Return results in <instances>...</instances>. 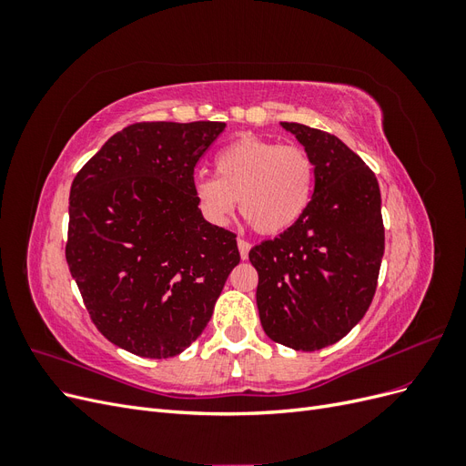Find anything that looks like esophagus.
I'll return each instance as SVG.
<instances>
[{
    "label": "esophagus",
    "instance_id": "1",
    "mask_svg": "<svg viewBox=\"0 0 466 466\" xmlns=\"http://www.w3.org/2000/svg\"><path fill=\"white\" fill-rule=\"evenodd\" d=\"M237 247H238V252H241V258L247 260L248 258V250H250V243H247L245 238H238Z\"/></svg>",
    "mask_w": 466,
    "mask_h": 466
}]
</instances>
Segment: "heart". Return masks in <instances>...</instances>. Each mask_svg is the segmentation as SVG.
I'll use <instances>...</instances> for the list:
<instances>
[{
  "instance_id": "obj_1",
  "label": "heart",
  "mask_w": 466,
  "mask_h": 466,
  "mask_svg": "<svg viewBox=\"0 0 466 466\" xmlns=\"http://www.w3.org/2000/svg\"><path fill=\"white\" fill-rule=\"evenodd\" d=\"M218 177H198L192 190L204 218L225 225L237 208L266 235L289 229L311 202L315 167L299 146L243 136L216 157Z\"/></svg>"
}]
</instances>
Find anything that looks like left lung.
Segmentation results:
<instances>
[{
	"mask_svg": "<svg viewBox=\"0 0 466 466\" xmlns=\"http://www.w3.org/2000/svg\"><path fill=\"white\" fill-rule=\"evenodd\" d=\"M281 128L311 155L315 190L305 214L250 248L257 305L274 342L313 351L336 344L368 311L385 250L377 178L342 139L298 122Z\"/></svg>",
	"mask_w": 466,
	"mask_h": 466,
	"instance_id": "8db88e82",
	"label": "left lung"
}]
</instances>
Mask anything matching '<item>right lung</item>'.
I'll return each mask as SVG.
<instances>
[{
    "label": "right lung",
    "instance_id": "obj_1",
    "mask_svg": "<svg viewBox=\"0 0 466 466\" xmlns=\"http://www.w3.org/2000/svg\"><path fill=\"white\" fill-rule=\"evenodd\" d=\"M225 122H137L98 149L69 192L66 258L108 340L161 360L202 334L233 268L231 231L204 219L194 167Z\"/></svg>",
    "mask_w": 466,
    "mask_h": 466
}]
</instances>
